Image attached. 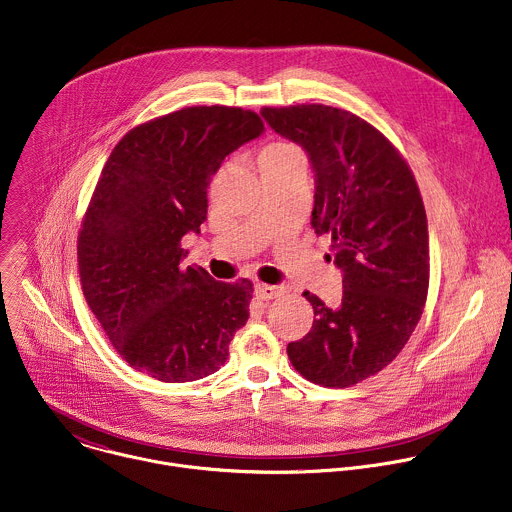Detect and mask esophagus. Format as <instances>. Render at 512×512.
I'll return each mask as SVG.
<instances>
[{
  "label": "esophagus",
  "mask_w": 512,
  "mask_h": 512,
  "mask_svg": "<svg viewBox=\"0 0 512 512\" xmlns=\"http://www.w3.org/2000/svg\"><path fill=\"white\" fill-rule=\"evenodd\" d=\"M255 295L257 299H263V301H271V299H277L283 295V287L279 285H265V283H257L255 285Z\"/></svg>",
  "instance_id": "obj_1"
}]
</instances>
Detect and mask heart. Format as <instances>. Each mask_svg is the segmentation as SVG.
<instances>
[{"label":"heart","instance_id":"b5f03b06","mask_svg":"<svg viewBox=\"0 0 512 512\" xmlns=\"http://www.w3.org/2000/svg\"><path fill=\"white\" fill-rule=\"evenodd\" d=\"M271 147H287V145H271Z\"/></svg>","mask_w":512,"mask_h":512}]
</instances>
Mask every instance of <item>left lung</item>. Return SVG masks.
Here are the masks:
<instances>
[{
	"label": "left lung",
	"mask_w": 512,
	"mask_h": 512,
	"mask_svg": "<svg viewBox=\"0 0 512 512\" xmlns=\"http://www.w3.org/2000/svg\"><path fill=\"white\" fill-rule=\"evenodd\" d=\"M261 117L297 143L315 173L311 225L329 235L343 299L313 305L311 331L287 345L311 383L351 387L387 367L415 331L429 289L427 213L415 177L373 125L329 105L263 107Z\"/></svg>",
	"instance_id": "8db88e82"
}]
</instances>
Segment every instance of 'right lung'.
<instances>
[{
  "label": "right lung",
  "instance_id": "right-lung-1",
  "mask_svg": "<svg viewBox=\"0 0 512 512\" xmlns=\"http://www.w3.org/2000/svg\"><path fill=\"white\" fill-rule=\"evenodd\" d=\"M263 131L241 107H185L131 129L101 171L77 241L83 295L121 359L157 381L215 373L249 319L251 281L181 267V239L201 233L223 159Z\"/></svg>",
  "mask_w": 512,
  "mask_h": 512
}]
</instances>
